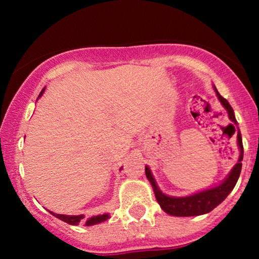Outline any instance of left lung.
Returning a JSON list of instances; mask_svg holds the SVG:
<instances>
[{"label": "left lung", "mask_w": 259, "mask_h": 259, "mask_svg": "<svg viewBox=\"0 0 259 259\" xmlns=\"http://www.w3.org/2000/svg\"><path fill=\"white\" fill-rule=\"evenodd\" d=\"M214 90L217 92V97L221 101L223 107L228 111L229 119L237 125V121L235 119V114L231 106L229 105V102L224 99V97L221 96V94H219L215 88ZM237 145H239L240 148L239 160H237L236 164L234 165V168L231 169V171L229 173L228 177L225 178V180L223 181L222 184H219V185L212 187V189L203 190V191L196 192V194L191 196H186V197H171V196L163 194V192L158 189V186H157L156 180H154L150 168L146 165V167H145V173H146L147 179L151 183V185H152L154 196H156V200L159 203L160 208H162L165 213L174 217L201 215L209 213L210 210L214 209V208L218 206V204H221L222 202L228 197V195L233 191V189L237 183V179H239L240 177V173H241L243 146L240 129H237Z\"/></svg>", "instance_id": "1"}]
</instances>
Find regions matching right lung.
<instances>
[{
	"instance_id": "add662e5",
	"label": "right lung",
	"mask_w": 259,
	"mask_h": 259,
	"mask_svg": "<svg viewBox=\"0 0 259 259\" xmlns=\"http://www.w3.org/2000/svg\"><path fill=\"white\" fill-rule=\"evenodd\" d=\"M44 91H45V88L42 89V91L40 92V95H38V97H40L41 95L44 94ZM120 169H121V168H120ZM50 213H51L52 215H55L56 218L61 219V221L68 223V224H70V225H78L79 223L82 222V219L85 218L84 214H79V215H65V214H56V213H53V212H50ZM108 218H109V215L107 214V213H106V214H102V215L91 217V218H89L88 221H86L85 225H86V227H90V225L99 224V223H102V222L107 221V219H108Z\"/></svg>"
}]
</instances>
